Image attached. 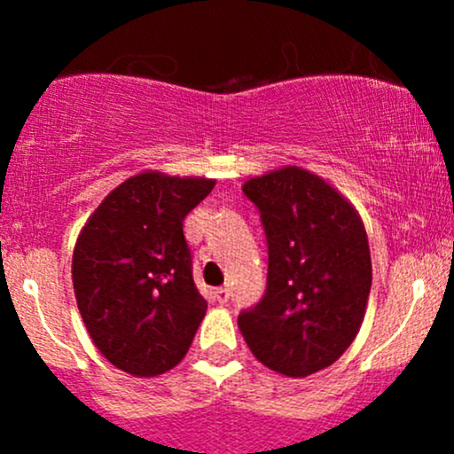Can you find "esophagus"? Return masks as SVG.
Here are the masks:
<instances>
[{
    "instance_id": "1",
    "label": "esophagus",
    "mask_w": 454,
    "mask_h": 454,
    "mask_svg": "<svg viewBox=\"0 0 454 454\" xmlns=\"http://www.w3.org/2000/svg\"><path fill=\"white\" fill-rule=\"evenodd\" d=\"M231 299V290H228V287H219V290H215V301H217V303H226V301Z\"/></svg>"
}]
</instances>
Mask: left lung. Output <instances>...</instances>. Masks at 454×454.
<instances>
[{
    "mask_svg": "<svg viewBox=\"0 0 454 454\" xmlns=\"http://www.w3.org/2000/svg\"><path fill=\"white\" fill-rule=\"evenodd\" d=\"M268 239V290L239 314L263 367L308 378L336 363L358 336L371 292V253L360 213L303 167H281L241 186Z\"/></svg>",
    "mask_w": 454,
    "mask_h": 454,
    "instance_id": "8db88e82",
    "label": "left lung"
}]
</instances>
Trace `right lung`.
Returning a JSON list of instances; mask_svg holds the SVG:
<instances>
[{
    "mask_svg": "<svg viewBox=\"0 0 454 454\" xmlns=\"http://www.w3.org/2000/svg\"><path fill=\"white\" fill-rule=\"evenodd\" d=\"M210 177L140 171L87 217L72 254L76 305L96 349L136 378L167 373L206 316L191 272L184 217Z\"/></svg>",
    "mask_w": 454,
    "mask_h": 454,
    "instance_id": "add662e5",
    "label": "right lung"
}]
</instances>
